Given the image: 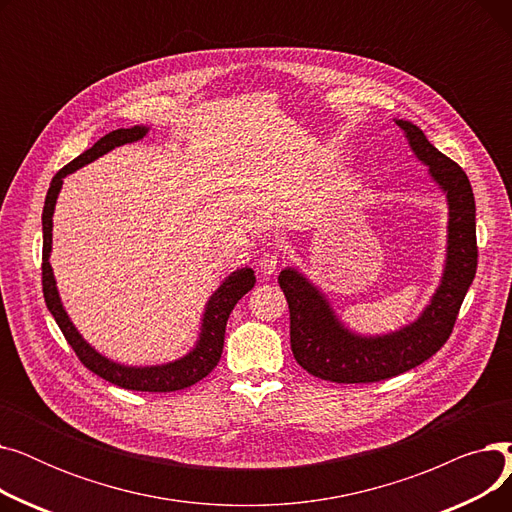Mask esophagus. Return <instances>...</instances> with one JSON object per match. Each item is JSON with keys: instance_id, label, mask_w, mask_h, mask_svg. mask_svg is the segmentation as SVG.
I'll return each mask as SVG.
<instances>
[{"instance_id": "34e87169", "label": "esophagus", "mask_w": 512, "mask_h": 512, "mask_svg": "<svg viewBox=\"0 0 512 512\" xmlns=\"http://www.w3.org/2000/svg\"><path fill=\"white\" fill-rule=\"evenodd\" d=\"M278 263H280V255L276 251H270V253H265L259 259V270H261V274L270 276V274H274L278 270Z\"/></svg>"}]
</instances>
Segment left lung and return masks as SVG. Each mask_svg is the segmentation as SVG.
Wrapping results in <instances>:
<instances>
[{"label": "left lung", "instance_id": "left-lung-1", "mask_svg": "<svg viewBox=\"0 0 512 512\" xmlns=\"http://www.w3.org/2000/svg\"><path fill=\"white\" fill-rule=\"evenodd\" d=\"M415 155L446 193L448 255L442 284L415 324L386 336L348 332L330 303L297 270L278 276L290 309V348L297 363L319 380L371 384L405 373L436 355L452 334L456 315L477 270L475 199L463 168L425 139L419 126L396 120Z\"/></svg>", "mask_w": 512, "mask_h": 512}]
</instances>
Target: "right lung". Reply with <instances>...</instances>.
<instances>
[{"mask_svg":"<svg viewBox=\"0 0 512 512\" xmlns=\"http://www.w3.org/2000/svg\"><path fill=\"white\" fill-rule=\"evenodd\" d=\"M147 134L145 126H132V128H118L110 134L101 137L91 149L80 153L76 159H72L68 166H64L56 176H53L49 191L43 205V263H41V280H43V297L49 313L56 319L64 338L72 346V351L80 359L87 369L97 373L99 378L110 382L114 386H120L124 390H137V392H174L184 390L201 382L205 375L211 373V369L218 365L224 348V334L228 317L234 309V305L245 297V294L255 286V274L251 267H242L236 270L232 276L226 278V282L213 292L203 315V326L197 346L186 357L168 363V365H155V367H126L120 363H114L110 359L101 357L95 348H91L83 336L76 332L72 321L68 319L60 294L56 288V280H53V272L49 265V253H51V228H53V207H56V199L62 188V180L66 174L83 168L85 164H91L93 159L101 157L103 153L112 151L114 147H120L124 143L139 141Z\"/></svg>","mask_w":512,"mask_h":512,"instance_id":"add662e5","label":"right lung"}]
</instances>
